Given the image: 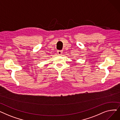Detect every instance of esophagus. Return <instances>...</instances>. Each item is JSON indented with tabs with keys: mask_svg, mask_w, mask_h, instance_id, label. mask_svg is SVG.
<instances>
[{
	"mask_svg": "<svg viewBox=\"0 0 120 120\" xmlns=\"http://www.w3.org/2000/svg\"><path fill=\"white\" fill-rule=\"evenodd\" d=\"M62 52H63L62 51V50H57V54H58V55H59L62 54V53H63Z\"/></svg>",
	"mask_w": 120,
	"mask_h": 120,
	"instance_id": "esophagus-1",
	"label": "esophagus"
}]
</instances>
